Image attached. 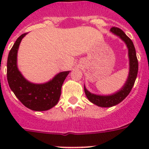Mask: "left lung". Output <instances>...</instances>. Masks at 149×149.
Returning <instances> with one entry per match:
<instances>
[{"label": "left lung", "mask_w": 149, "mask_h": 149, "mask_svg": "<svg viewBox=\"0 0 149 149\" xmlns=\"http://www.w3.org/2000/svg\"><path fill=\"white\" fill-rule=\"evenodd\" d=\"M110 31L113 33L119 36L127 45V48H128L129 59H130V72H129L128 78H127L123 88L118 93L111 95L101 96L92 94L84 86V92H85V94L88 99L92 103L101 107H113L123 101L128 95V94L132 89L138 73V60L136 54V50L134 48L132 40L124 33L123 30H121L119 27H113L110 29Z\"/></svg>", "instance_id": "1"}]
</instances>
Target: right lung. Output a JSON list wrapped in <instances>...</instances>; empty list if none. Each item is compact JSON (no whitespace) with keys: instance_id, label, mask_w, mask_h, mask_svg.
<instances>
[{"instance_id":"right-lung-1","label":"right lung","mask_w":149,"mask_h":149,"mask_svg":"<svg viewBox=\"0 0 149 149\" xmlns=\"http://www.w3.org/2000/svg\"><path fill=\"white\" fill-rule=\"evenodd\" d=\"M23 33L15 41L7 59V81L10 89L18 100L27 108L35 111H44L57 104L61 95V87L69 72H60L52 81L44 84L28 82L17 68V52Z\"/></svg>"}]
</instances>
